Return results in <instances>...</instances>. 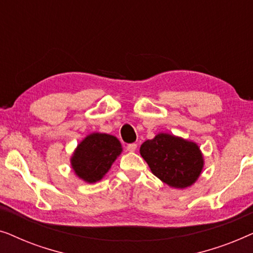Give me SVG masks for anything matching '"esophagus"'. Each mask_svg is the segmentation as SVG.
I'll return each instance as SVG.
<instances>
[{
  "label": "esophagus",
  "mask_w": 253,
  "mask_h": 253,
  "mask_svg": "<svg viewBox=\"0 0 253 253\" xmlns=\"http://www.w3.org/2000/svg\"><path fill=\"white\" fill-rule=\"evenodd\" d=\"M126 150L129 152H134L137 150V144H129L126 146Z\"/></svg>",
  "instance_id": "34e87169"
}]
</instances>
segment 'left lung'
Masks as SVG:
<instances>
[{"instance_id": "1", "label": "left lung", "mask_w": 253, "mask_h": 253, "mask_svg": "<svg viewBox=\"0 0 253 253\" xmlns=\"http://www.w3.org/2000/svg\"><path fill=\"white\" fill-rule=\"evenodd\" d=\"M140 155L158 178L176 189L192 185L204 167L198 145L169 133H158L153 139L144 141Z\"/></svg>"}]
</instances>
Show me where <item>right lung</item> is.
<instances>
[{"label":"right lung","instance_id":"right-lung-1","mask_svg":"<svg viewBox=\"0 0 253 253\" xmlns=\"http://www.w3.org/2000/svg\"><path fill=\"white\" fill-rule=\"evenodd\" d=\"M122 152V145L116 137L94 132L78 144L70 159L75 174L86 183L101 179Z\"/></svg>","mask_w":253,"mask_h":253}]
</instances>
